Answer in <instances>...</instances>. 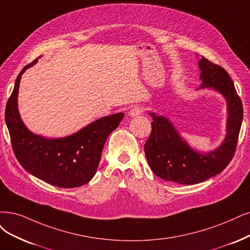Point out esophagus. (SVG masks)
Returning <instances> with one entry per match:
<instances>
[{
    "label": "esophagus",
    "instance_id": "1",
    "mask_svg": "<svg viewBox=\"0 0 250 250\" xmlns=\"http://www.w3.org/2000/svg\"><path fill=\"white\" fill-rule=\"evenodd\" d=\"M143 112H144V107L139 106V105H136V106H134V107L130 110V112H128V114H130V116H132V117H135V116H137V115L142 114Z\"/></svg>",
    "mask_w": 250,
    "mask_h": 250
}]
</instances>
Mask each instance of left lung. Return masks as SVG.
<instances>
[{
	"label": "left lung",
	"mask_w": 250,
	"mask_h": 250,
	"mask_svg": "<svg viewBox=\"0 0 250 250\" xmlns=\"http://www.w3.org/2000/svg\"><path fill=\"white\" fill-rule=\"evenodd\" d=\"M201 88L213 87L228 103L227 136L208 153L191 149L168 118L150 112L151 133L144 145L149 167L156 176L180 184H196L219 174L232 161L243 120V106L228 72L204 57L199 61Z\"/></svg>",
	"instance_id": "8db88e82"
}]
</instances>
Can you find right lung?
Wrapping results in <instances>:
<instances>
[{
  "label": "right lung",
  "mask_w": 250,
  "mask_h": 250,
  "mask_svg": "<svg viewBox=\"0 0 250 250\" xmlns=\"http://www.w3.org/2000/svg\"><path fill=\"white\" fill-rule=\"evenodd\" d=\"M36 62L25 66L17 76L6 105L5 120L14 154L25 171L51 186L81 187L95 176L107 138L125 114L119 112L102 117L77 133L59 139H46L33 134L18 112L17 95L22 73Z\"/></svg>",
  "instance_id": "obj_1"
}]
</instances>
